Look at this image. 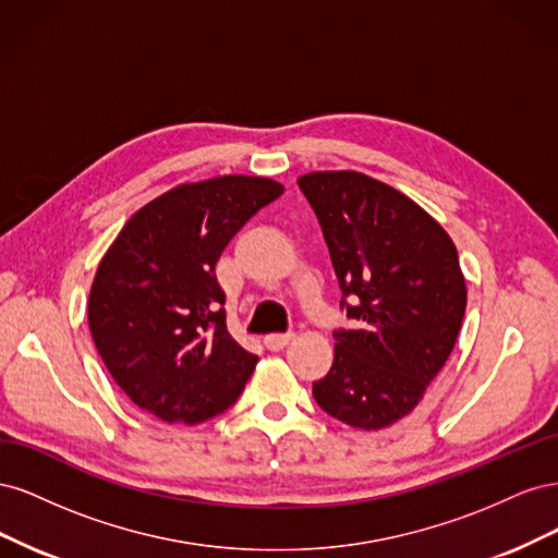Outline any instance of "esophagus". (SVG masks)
I'll use <instances>...</instances> for the list:
<instances>
[{
	"mask_svg": "<svg viewBox=\"0 0 558 558\" xmlns=\"http://www.w3.org/2000/svg\"><path fill=\"white\" fill-rule=\"evenodd\" d=\"M291 340H293V332H272V335H267L263 342L269 351H281L283 347H289Z\"/></svg>",
	"mask_w": 558,
	"mask_h": 558,
	"instance_id": "34e87169",
	"label": "esophagus"
}]
</instances>
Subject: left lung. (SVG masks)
I'll use <instances>...</instances> for the list:
<instances>
[{"mask_svg": "<svg viewBox=\"0 0 558 558\" xmlns=\"http://www.w3.org/2000/svg\"><path fill=\"white\" fill-rule=\"evenodd\" d=\"M298 185L353 320L332 330L335 361L314 381V400L347 426L386 428L416 408L459 337L468 302L459 253L440 223L381 181L314 172Z\"/></svg>", "mask_w": 558, "mask_h": 558, "instance_id": "1", "label": "left lung"}]
</instances>
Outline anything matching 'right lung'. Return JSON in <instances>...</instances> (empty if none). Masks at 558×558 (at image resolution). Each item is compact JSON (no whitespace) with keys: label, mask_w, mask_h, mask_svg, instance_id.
I'll use <instances>...</instances> for the list:
<instances>
[{"label":"right lung","mask_w":558,"mask_h":558,"mask_svg":"<svg viewBox=\"0 0 558 558\" xmlns=\"http://www.w3.org/2000/svg\"><path fill=\"white\" fill-rule=\"evenodd\" d=\"M281 193L263 177L183 183L134 214L99 263L95 347L123 393L165 424H202L244 391L258 356L228 332L216 263Z\"/></svg>","instance_id":"1"}]
</instances>
